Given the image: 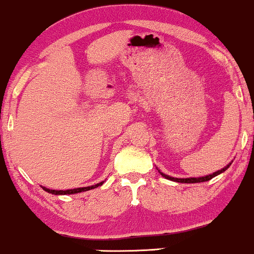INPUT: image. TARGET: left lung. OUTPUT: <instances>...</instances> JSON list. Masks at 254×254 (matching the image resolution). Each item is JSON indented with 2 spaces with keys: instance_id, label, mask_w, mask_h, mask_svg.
<instances>
[{
  "instance_id": "1",
  "label": "left lung",
  "mask_w": 254,
  "mask_h": 254,
  "mask_svg": "<svg viewBox=\"0 0 254 254\" xmlns=\"http://www.w3.org/2000/svg\"><path fill=\"white\" fill-rule=\"evenodd\" d=\"M232 162H233V161H232ZM232 162H229L228 165L224 166V167H223V168H221V170H218V171H216V172H214V173H212V174H208V176H205V177H197V178H174V177L167 176V174L162 173V172L160 171L159 168H157V171H159V173L161 174L162 177L166 178V179H168V180H172V182H176V183H183V184H194V183H203V182H208V180L212 179V178L216 177V176H218V174L223 173L224 171L228 170L229 166L232 165Z\"/></svg>"
}]
</instances>
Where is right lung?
Listing matches in <instances>:
<instances>
[{
  "label": "right lung",
  "instance_id": "1",
  "mask_svg": "<svg viewBox=\"0 0 254 254\" xmlns=\"http://www.w3.org/2000/svg\"><path fill=\"white\" fill-rule=\"evenodd\" d=\"M105 183L101 182L99 184H95V185H90V186H86V188H77V189H70V190H51V189H48V188H44L42 186L43 190L49 192V193H52V194H74V193H80V192H84V191H89V190H93V189L98 188V186H101L103 184Z\"/></svg>",
  "mask_w": 254,
  "mask_h": 254
}]
</instances>
